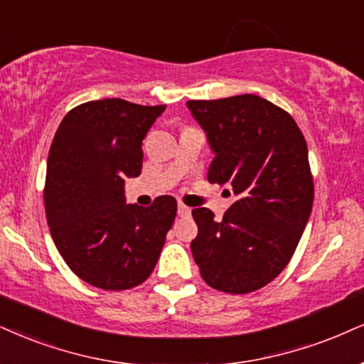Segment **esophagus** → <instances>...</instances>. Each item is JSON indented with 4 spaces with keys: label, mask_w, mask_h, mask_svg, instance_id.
<instances>
[{
    "label": "esophagus",
    "mask_w": 364,
    "mask_h": 364,
    "mask_svg": "<svg viewBox=\"0 0 364 364\" xmlns=\"http://www.w3.org/2000/svg\"><path fill=\"white\" fill-rule=\"evenodd\" d=\"M191 213H192V209L189 208V205H186V204H178V216H182V218H187V216H191Z\"/></svg>",
    "instance_id": "1"
}]
</instances>
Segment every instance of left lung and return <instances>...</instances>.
Wrapping results in <instances>:
<instances>
[{
    "label": "left lung",
    "instance_id": "1",
    "mask_svg": "<svg viewBox=\"0 0 364 364\" xmlns=\"http://www.w3.org/2000/svg\"><path fill=\"white\" fill-rule=\"evenodd\" d=\"M187 106L216 154L209 182L228 183L236 196L223 221L208 208L192 210L199 228L192 255L209 287L250 294L289 264L311 216L306 138L285 109L257 94Z\"/></svg>",
    "mask_w": 364,
    "mask_h": 364
}]
</instances>
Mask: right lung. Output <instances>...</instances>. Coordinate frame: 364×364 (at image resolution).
Instances as JSON below:
<instances>
[{
  "instance_id": "add662e5",
  "label": "right lung",
  "mask_w": 364,
  "mask_h": 364,
  "mask_svg": "<svg viewBox=\"0 0 364 364\" xmlns=\"http://www.w3.org/2000/svg\"><path fill=\"white\" fill-rule=\"evenodd\" d=\"M165 105L89 101L65 114L47 160L43 204L53 243L89 285L127 290L154 272L177 200L127 204L124 178L141 173V143Z\"/></svg>"
}]
</instances>
